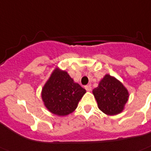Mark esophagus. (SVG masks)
Returning a JSON list of instances; mask_svg holds the SVG:
<instances>
[{
    "instance_id": "esophagus-1",
    "label": "esophagus",
    "mask_w": 151,
    "mask_h": 151,
    "mask_svg": "<svg viewBox=\"0 0 151 151\" xmlns=\"http://www.w3.org/2000/svg\"><path fill=\"white\" fill-rule=\"evenodd\" d=\"M85 89L87 91H91V85H86L85 87Z\"/></svg>"
}]
</instances>
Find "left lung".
<instances>
[{
    "label": "left lung",
    "mask_w": 151,
    "mask_h": 151,
    "mask_svg": "<svg viewBox=\"0 0 151 151\" xmlns=\"http://www.w3.org/2000/svg\"><path fill=\"white\" fill-rule=\"evenodd\" d=\"M93 93L100 110L107 115L121 113L129 97L128 91L122 83L109 74L101 80Z\"/></svg>",
    "instance_id": "8db88e82"
}]
</instances>
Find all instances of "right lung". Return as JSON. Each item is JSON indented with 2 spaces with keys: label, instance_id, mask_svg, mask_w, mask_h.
I'll return each mask as SVG.
<instances>
[{
  "label": "right lung",
  "instance_id": "add662e5",
  "mask_svg": "<svg viewBox=\"0 0 151 151\" xmlns=\"http://www.w3.org/2000/svg\"><path fill=\"white\" fill-rule=\"evenodd\" d=\"M86 93L78 83H74L66 71L55 69L42 90L44 105L51 113L66 116L73 112Z\"/></svg>",
  "mask_w": 151,
  "mask_h": 151
}]
</instances>
